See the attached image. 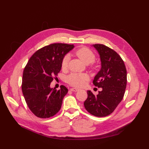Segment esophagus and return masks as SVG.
<instances>
[{"label": "esophagus", "mask_w": 149, "mask_h": 149, "mask_svg": "<svg viewBox=\"0 0 149 149\" xmlns=\"http://www.w3.org/2000/svg\"><path fill=\"white\" fill-rule=\"evenodd\" d=\"M70 90L72 91H79V90L78 89H77V88H70Z\"/></svg>", "instance_id": "1"}]
</instances>
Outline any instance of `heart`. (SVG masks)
Masks as SVG:
<instances>
[{
	"label": "heart",
	"mask_w": 149,
	"mask_h": 149,
	"mask_svg": "<svg viewBox=\"0 0 149 149\" xmlns=\"http://www.w3.org/2000/svg\"><path fill=\"white\" fill-rule=\"evenodd\" d=\"M75 54L86 65L93 62L95 59V56L93 52L86 47H83V48L78 49L75 52ZM69 60L70 57L68 55L65 56L64 58H63L61 61V68L63 69H66L67 68ZM87 79L88 76L86 75L73 73V74L68 75L67 79H66V81L73 86L81 87L84 84L85 81Z\"/></svg>",
	"instance_id": "b5f03b06"
}]
</instances>
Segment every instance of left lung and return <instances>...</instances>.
<instances>
[{"instance_id":"8db88e82","label":"left lung","mask_w":149,"mask_h":149,"mask_svg":"<svg viewBox=\"0 0 149 149\" xmlns=\"http://www.w3.org/2000/svg\"><path fill=\"white\" fill-rule=\"evenodd\" d=\"M100 56L101 68L93 83L102 91L95 96L88 90L85 109L92 115L106 116L112 113L121 102L127 85V70L122 60L115 50L102 44L92 45Z\"/></svg>"}]
</instances>
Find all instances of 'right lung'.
I'll return each mask as SVG.
<instances>
[{
	"label": "right lung",
	"instance_id": "1",
	"mask_svg": "<svg viewBox=\"0 0 149 149\" xmlns=\"http://www.w3.org/2000/svg\"><path fill=\"white\" fill-rule=\"evenodd\" d=\"M74 47L65 43L44 47L34 54L24 68L22 93L30 110L39 118H50L61 109L68 89L62 85L56 90L50 86L61 70L63 58Z\"/></svg>",
	"mask_w": 149,
	"mask_h": 149
}]
</instances>
